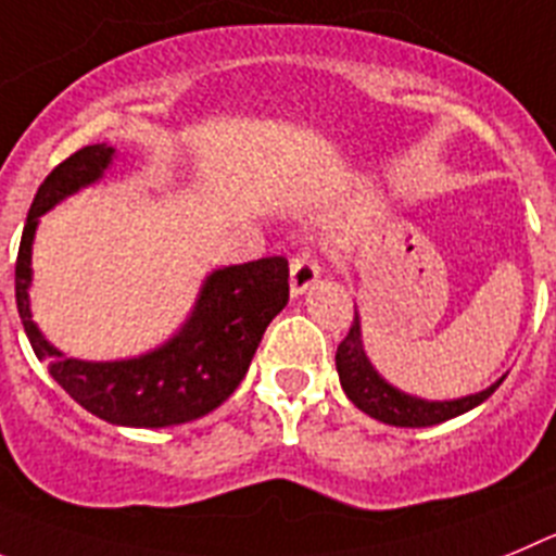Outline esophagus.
<instances>
[{
  "mask_svg": "<svg viewBox=\"0 0 556 556\" xmlns=\"http://www.w3.org/2000/svg\"><path fill=\"white\" fill-rule=\"evenodd\" d=\"M318 274H321V268H318V263L307 252L296 254V257L290 260V296L307 293L315 285V279H318Z\"/></svg>",
  "mask_w": 556,
  "mask_h": 556,
  "instance_id": "1",
  "label": "esophagus"
}]
</instances>
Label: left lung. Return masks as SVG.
Returning a JSON list of instances; mask_svg holds the SVG:
<instances>
[{
  "label": "left lung",
  "mask_w": 556,
  "mask_h": 556,
  "mask_svg": "<svg viewBox=\"0 0 556 556\" xmlns=\"http://www.w3.org/2000/svg\"><path fill=\"white\" fill-rule=\"evenodd\" d=\"M334 368H338L340 388L349 396V402L357 409H363L365 415H371L377 421L390 424V427H434V424H443L448 418H457V415L468 413V409L479 407L484 399L493 396V390L504 382L496 379L490 388L471 393V396L459 399H446V402H432V399L413 396V393H404L402 388L390 384L382 374L374 368V363L368 359L363 346V327H359V313L354 309V324L349 329V334L340 340L338 354H334Z\"/></svg>",
  "instance_id": "8db88e82"
}]
</instances>
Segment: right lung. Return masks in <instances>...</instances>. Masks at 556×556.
Here are the masks:
<instances>
[{
	"label": "right lung",
	"instance_id": "1",
	"mask_svg": "<svg viewBox=\"0 0 556 556\" xmlns=\"http://www.w3.org/2000/svg\"><path fill=\"white\" fill-rule=\"evenodd\" d=\"M116 160L93 143L63 160L41 182L24 224L16 260V304L35 357L68 396L116 427L163 429L197 421L227 402L247 377L263 332L288 304V260L263 257L204 277L182 327L160 346L122 359H79L49 343L33 321V241L43 213L104 177Z\"/></svg>",
	"mask_w": 556,
	"mask_h": 556
}]
</instances>
